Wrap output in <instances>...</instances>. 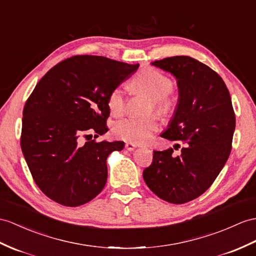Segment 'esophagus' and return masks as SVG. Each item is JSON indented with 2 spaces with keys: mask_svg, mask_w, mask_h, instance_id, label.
Segmentation results:
<instances>
[{
  "mask_svg": "<svg viewBox=\"0 0 256 256\" xmlns=\"http://www.w3.org/2000/svg\"><path fill=\"white\" fill-rule=\"evenodd\" d=\"M124 148H126L127 151H129V152H132L136 148V146L134 144V143H132V142H126V144H124Z\"/></svg>",
  "mask_w": 256,
  "mask_h": 256,
  "instance_id": "obj_1",
  "label": "esophagus"
}]
</instances>
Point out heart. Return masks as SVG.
Returning a JSON list of instances; mask_svg holds the SVG:
<instances>
[{
  "instance_id": "1",
  "label": "heart",
  "mask_w": 256,
  "mask_h": 256,
  "mask_svg": "<svg viewBox=\"0 0 256 256\" xmlns=\"http://www.w3.org/2000/svg\"><path fill=\"white\" fill-rule=\"evenodd\" d=\"M136 89L146 93L154 108L160 112H166L172 108V100L168 94L172 90V81L154 68L142 70L134 80ZM124 90L122 86H116L110 91L108 98V105L113 115H120L124 110ZM158 120L154 116L144 118H122L115 122L113 127L114 134L122 140L132 143H146L152 138L158 130Z\"/></svg>"
}]
</instances>
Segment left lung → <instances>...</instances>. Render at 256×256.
I'll list each match as a JSON object with an SVG mask.
<instances>
[{
  "mask_svg": "<svg viewBox=\"0 0 256 256\" xmlns=\"http://www.w3.org/2000/svg\"><path fill=\"white\" fill-rule=\"evenodd\" d=\"M151 65L177 80L178 102L160 136L184 146L179 156L172 148L154 151L143 179L162 200L182 204L206 191L229 158L236 127L232 98L220 74L190 56H172Z\"/></svg>",
  "mask_w": 256,
  "mask_h": 256,
  "instance_id": "obj_1",
  "label": "left lung"
}]
</instances>
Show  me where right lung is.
Listing matches in <instances>:
<instances>
[{"label":"right lung","instance_id":"add662e5","mask_svg":"<svg viewBox=\"0 0 256 256\" xmlns=\"http://www.w3.org/2000/svg\"><path fill=\"white\" fill-rule=\"evenodd\" d=\"M138 67L78 55L55 65L36 86L24 108L20 144L34 182L51 200L74 208L103 190L108 155L124 143L79 140L108 132V94Z\"/></svg>","mask_w":256,"mask_h":256}]
</instances>
